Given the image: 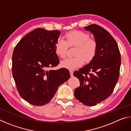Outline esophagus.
Here are the masks:
<instances>
[{"label": "esophagus", "instance_id": "1", "mask_svg": "<svg viewBox=\"0 0 131 131\" xmlns=\"http://www.w3.org/2000/svg\"><path fill=\"white\" fill-rule=\"evenodd\" d=\"M70 74L71 76H73V72L72 70H70Z\"/></svg>", "mask_w": 131, "mask_h": 131}]
</instances>
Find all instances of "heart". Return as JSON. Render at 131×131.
Masks as SVG:
<instances>
[{
	"label": "heart",
	"mask_w": 131,
	"mask_h": 131,
	"mask_svg": "<svg viewBox=\"0 0 131 131\" xmlns=\"http://www.w3.org/2000/svg\"><path fill=\"white\" fill-rule=\"evenodd\" d=\"M65 40L58 39L55 44V52L59 57L65 58L68 47H76L74 57L68 58L61 62L62 68L69 70H74L80 67L84 62L91 61L97 50V43L95 39L90 38V35L79 30L71 31L65 35Z\"/></svg>",
	"instance_id": "b5f03b06"
}]
</instances>
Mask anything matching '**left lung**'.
Returning a JSON list of instances; mask_svg holds the SVG:
<instances>
[{
	"instance_id": "left-lung-1",
	"label": "left lung",
	"mask_w": 131,
	"mask_h": 131,
	"mask_svg": "<svg viewBox=\"0 0 131 131\" xmlns=\"http://www.w3.org/2000/svg\"><path fill=\"white\" fill-rule=\"evenodd\" d=\"M94 34L97 50L88 65L74 72L80 85L74 91V96L84 105L93 106L109 97L118 81L121 54L118 44L108 32L92 24L84 27Z\"/></svg>"
}]
</instances>
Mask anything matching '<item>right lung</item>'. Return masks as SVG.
<instances>
[{
  "instance_id": "obj_1",
  "label": "right lung",
  "mask_w": 131,
  "mask_h": 131,
  "mask_svg": "<svg viewBox=\"0 0 131 131\" xmlns=\"http://www.w3.org/2000/svg\"><path fill=\"white\" fill-rule=\"evenodd\" d=\"M59 30L36 28L25 35L13 51L12 73L19 94L35 106L49 103L58 88L70 78L67 69L50 70L59 62L55 44Z\"/></svg>"
}]
</instances>
